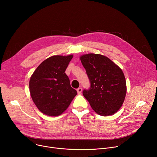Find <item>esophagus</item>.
<instances>
[{
  "mask_svg": "<svg viewBox=\"0 0 157 157\" xmlns=\"http://www.w3.org/2000/svg\"><path fill=\"white\" fill-rule=\"evenodd\" d=\"M77 92L78 94H81L82 92V88H78L77 89Z\"/></svg>",
  "mask_w": 157,
  "mask_h": 157,
  "instance_id": "34e87169",
  "label": "esophagus"
}]
</instances>
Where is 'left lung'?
I'll return each mask as SVG.
<instances>
[{
    "mask_svg": "<svg viewBox=\"0 0 157 157\" xmlns=\"http://www.w3.org/2000/svg\"><path fill=\"white\" fill-rule=\"evenodd\" d=\"M90 82L82 95L91 108L102 116H112L122 105L126 82L122 69L108 57L95 54L80 57Z\"/></svg>",
    "mask_w": 157,
    "mask_h": 157,
    "instance_id": "obj_1",
    "label": "left lung"
}]
</instances>
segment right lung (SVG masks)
<instances>
[{
	"label": "right lung",
	"instance_id": "right-lung-1",
	"mask_svg": "<svg viewBox=\"0 0 157 157\" xmlns=\"http://www.w3.org/2000/svg\"><path fill=\"white\" fill-rule=\"evenodd\" d=\"M72 57L52 56L41 62L31 76V98L40 111L47 116L62 114L77 95L65 73Z\"/></svg>",
	"mask_w": 157,
	"mask_h": 157
}]
</instances>
